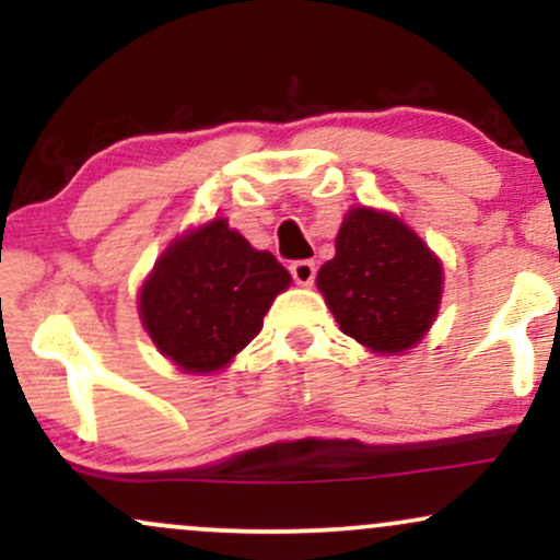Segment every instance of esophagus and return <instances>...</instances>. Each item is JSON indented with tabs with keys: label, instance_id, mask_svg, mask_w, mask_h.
<instances>
[{
	"label": "esophagus",
	"instance_id": "obj_1",
	"mask_svg": "<svg viewBox=\"0 0 560 560\" xmlns=\"http://www.w3.org/2000/svg\"><path fill=\"white\" fill-rule=\"evenodd\" d=\"M289 273H292V279L298 281L300 287H311L313 279H316V262H313V260H294L292 266H289Z\"/></svg>",
	"mask_w": 560,
	"mask_h": 560
}]
</instances>
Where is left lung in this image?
Segmentation results:
<instances>
[{
    "mask_svg": "<svg viewBox=\"0 0 560 560\" xmlns=\"http://www.w3.org/2000/svg\"><path fill=\"white\" fill-rule=\"evenodd\" d=\"M318 289L339 329L376 352H402L429 331L442 298V266L408 226L369 208L350 210Z\"/></svg>",
    "mask_w": 560,
    "mask_h": 560,
    "instance_id": "1",
    "label": "left lung"
}]
</instances>
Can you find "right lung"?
Returning a JSON list of instances; mask_svg holds the SVG:
<instances>
[{"mask_svg": "<svg viewBox=\"0 0 560 560\" xmlns=\"http://www.w3.org/2000/svg\"><path fill=\"white\" fill-rule=\"evenodd\" d=\"M289 271L271 253L249 247L226 221H213L171 244L141 289L144 329L184 371L223 369L258 337Z\"/></svg>", "mask_w": 560, "mask_h": 560, "instance_id": "right-lung-1", "label": "right lung"}]
</instances>
